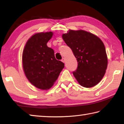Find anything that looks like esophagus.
Segmentation results:
<instances>
[{"mask_svg":"<svg viewBox=\"0 0 124 124\" xmlns=\"http://www.w3.org/2000/svg\"><path fill=\"white\" fill-rule=\"evenodd\" d=\"M62 61L63 63H65V62H66V59H65L64 58H63L62 60Z\"/></svg>","mask_w":124,"mask_h":124,"instance_id":"1","label":"esophagus"}]
</instances>
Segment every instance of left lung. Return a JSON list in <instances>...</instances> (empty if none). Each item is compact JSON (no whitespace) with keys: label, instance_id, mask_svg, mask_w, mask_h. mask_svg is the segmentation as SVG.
Instances as JSON below:
<instances>
[{"label":"left lung","instance_id":"left-lung-1","mask_svg":"<svg viewBox=\"0 0 124 124\" xmlns=\"http://www.w3.org/2000/svg\"><path fill=\"white\" fill-rule=\"evenodd\" d=\"M62 38L72 50L78 62L73 72L81 86L90 88L100 82L107 68L106 48L99 38L83 30H70Z\"/></svg>","mask_w":124,"mask_h":124}]
</instances>
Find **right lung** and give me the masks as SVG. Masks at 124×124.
<instances>
[{
	"label": "right lung",
	"mask_w": 124,
	"mask_h": 124,
	"mask_svg": "<svg viewBox=\"0 0 124 124\" xmlns=\"http://www.w3.org/2000/svg\"><path fill=\"white\" fill-rule=\"evenodd\" d=\"M53 33L40 32L32 35L25 45L22 65L25 75L35 87L46 90L57 79L64 63L54 57V50L47 46Z\"/></svg>",
	"instance_id": "1"
}]
</instances>
